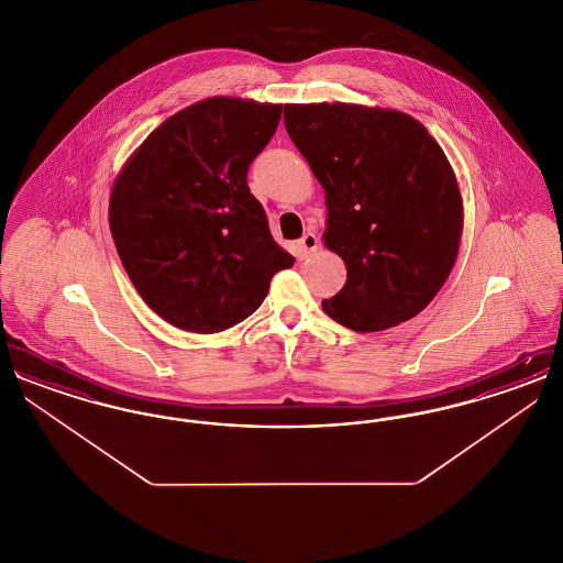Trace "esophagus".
Returning <instances> with one entry per match:
<instances>
[{
  "label": "esophagus",
  "instance_id": "34e87169",
  "mask_svg": "<svg viewBox=\"0 0 563 563\" xmlns=\"http://www.w3.org/2000/svg\"><path fill=\"white\" fill-rule=\"evenodd\" d=\"M317 249H319V239H317L312 232H306L299 241L295 242V255H297V260L310 257Z\"/></svg>",
  "mask_w": 563,
  "mask_h": 563
}]
</instances>
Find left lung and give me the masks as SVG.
I'll return each instance as SVG.
<instances>
[{"label":"left lung","instance_id":"8db88e82","mask_svg":"<svg viewBox=\"0 0 563 563\" xmlns=\"http://www.w3.org/2000/svg\"><path fill=\"white\" fill-rule=\"evenodd\" d=\"M285 126L321 181L324 244L349 269L322 310L369 333L413 319L454 268L462 198L429 131L401 111L285 106Z\"/></svg>","mask_w":563,"mask_h":563}]
</instances>
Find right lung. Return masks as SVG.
<instances>
[{
	"label": "right lung",
	"mask_w": 563,
	"mask_h": 563,
	"mask_svg": "<svg viewBox=\"0 0 563 563\" xmlns=\"http://www.w3.org/2000/svg\"><path fill=\"white\" fill-rule=\"evenodd\" d=\"M283 106L214 97L170 115L115 179L109 228L122 266L162 319L217 333L251 317L294 257L251 194V162Z\"/></svg>",
	"instance_id": "1"
}]
</instances>
